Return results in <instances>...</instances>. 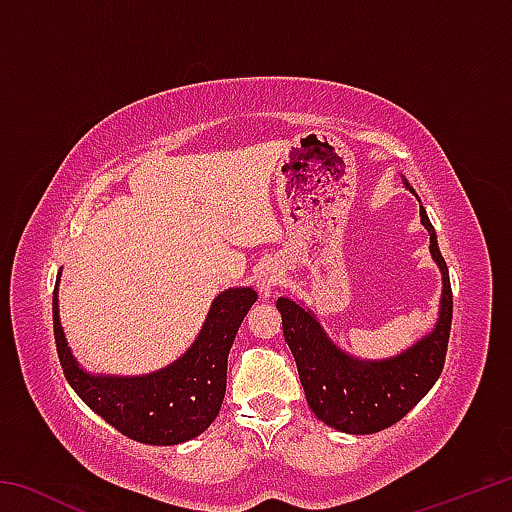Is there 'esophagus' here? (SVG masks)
Listing matches in <instances>:
<instances>
[{
	"mask_svg": "<svg viewBox=\"0 0 512 512\" xmlns=\"http://www.w3.org/2000/svg\"><path fill=\"white\" fill-rule=\"evenodd\" d=\"M277 271H271V268H266L264 273H259V277H257V287H259V293H262L264 298H268L273 293V289H275V284H277Z\"/></svg>",
	"mask_w": 512,
	"mask_h": 512,
	"instance_id": "34e87169",
	"label": "esophagus"
}]
</instances>
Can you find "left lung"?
Segmentation results:
<instances>
[{
  "instance_id": "left-lung-1",
  "label": "left lung",
  "mask_w": 512,
  "mask_h": 512,
  "mask_svg": "<svg viewBox=\"0 0 512 512\" xmlns=\"http://www.w3.org/2000/svg\"><path fill=\"white\" fill-rule=\"evenodd\" d=\"M420 219L429 230L431 255L443 271V300L436 329L400 357L386 361L352 359L327 339L309 311L289 298L277 300L284 339L296 359L309 409L343 433L359 436L393 427L431 391L443 372L452 332V284L427 212L420 210Z\"/></svg>"
}]
</instances>
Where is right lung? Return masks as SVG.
Here are the masks:
<instances>
[{
  "mask_svg": "<svg viewBox=\"0 0 512 512\" xmlns=\"http://www.w3.org/2000/svg\"><path fill=\"white\" fill-rule=\"evenodd\" d=\"M257 300L253 289H228L183 359L144 377H94L67 348L54 289V336L60 366L76 395L124 436L144 445H178L214 422L228 381V354L241 320Z\"/></svg>",
  "mask_w": 512,
  "mask_h": 512,
  "instance_id": "obj_1",
  "label": "right lung"
}]
</instances>
